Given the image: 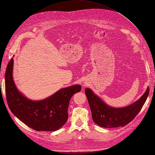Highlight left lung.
Returning <instances> with one entry per match:
<instances>
[{
  "instance_id": "left-lung-1",
  "label": "left lung",
  "mask_w": 155,
  "mask_h": 155,
  "mask_svg": "<svg viewBox=\"0 0 155 155\" xmlns=\"http://www.w3.org/2000/svg\"><path fill=\"white\" fill-rule=\"evenodd\" d=\"M85 91L93 121L101 127L114 128L127 125L135 118L147 100L149 88L147 87L142 96L137 101L121 108L112 107L107 105L90 88H85Z\"/></svg>"
}]
</instances>
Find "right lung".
<instances>
[{"label": "right lung", "mask_w": 155, "mask_h": 155, "mask_svg": "<svg viewBox=\"0 0 155 155\" xmlns=\"http://www.w3.org/2000/svg\"><path fill=\"white\" fill-rule=\"evenodd\" d=\"M13 66L12 58L5 74L6 100L12 113L22 122L37 131H55L61 128L68 118L70 100L74 94L81 91V85L61 88L45 100L33 101L18 91L13 79Z\"/></svg>", "instance_id": "add662e5"}]
</instances>
